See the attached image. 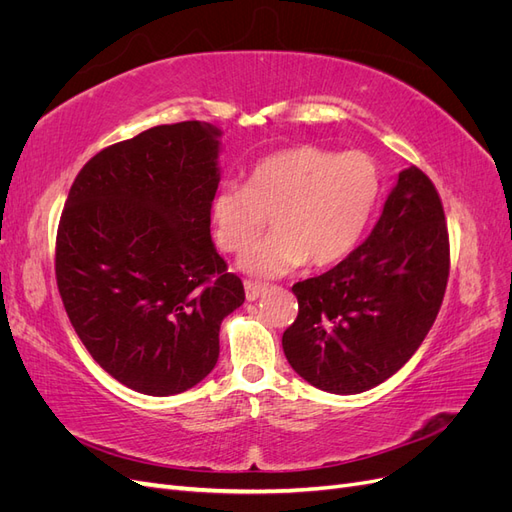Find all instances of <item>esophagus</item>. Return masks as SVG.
I'll use <instances>...</instances> for the list:
<instances>
[{"label": "esophagus", "mask_w": 512, "mask_h": 512, "mask_svg": "<svg viewBox=\"0 0 512 512\" xmlns=\"http://www.w3.org/2000/svg\"><path fill=\"white\" fill-rule=\"evenodd\" d=\"M243 286H245V297H247V301H256V299L262 297V294L267 292V286H265V284H256V282H252V280H245Z\"/></svg>", "instance_id": "esophagus-1"}]
</instances>
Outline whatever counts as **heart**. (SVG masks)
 <instances>
[{"instance_id":"b5f03b06","label":"heart","mask_w":512,"mask_h":512,"mask_svg":"<svg viewBox=\"0 0 512 512\" xmlns=\"http://www.w3.org/2000/svg\"><path fill=\"white\" fill-rule=\"evenodd\" d=\"M380 196V170L363 151L301 145L258 160L245 185L224 183L209 207L224 252H239L271 218L273 232L252 243L239 267L280 277L301 267H329L363 235Z\"/></svg>"}]
</instances>
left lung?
I'll list each match as a JSON object with an SVG mask.
<instances>
[{"instance_id":"obj_1","label":"left lung","mask_w":512,"mask_h":512,"mask_svg":"<svg viewBox=\"0 0 512 512\" xmlns=\"http://www.w3.org/2000/svg\"><path fill=\"white\" fill-rule=\"evenodd\" d=\"M448 267L442 200L423 170L410 166L363 245L331 271L292 286L299 316L282 337L288 363L320 391L374 389L423 344Z\"/></svg>"}]
</instances>
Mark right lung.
I'll use <instances>...</instances> for the list:
<instances>
[{
    "label": "right lung",
    "mask_w": 512,
    "mask_h": 512,
    "mask_svg": "<svg viewBox=\"0 0 512 512\" xmlns=\"http://www.w3.org/2000/svg\"><path fill=\"white\" fill-rule=\"evenodd\" d=\"M211 123L156 126L96 153L57 228L55 277L94 361L128 389L168 397L218 363L243 284L211 241L220 183Z\"/></svg>",
    "instance_id": "right-lung-1"
}]
</instances>
